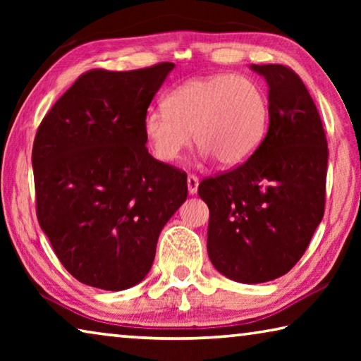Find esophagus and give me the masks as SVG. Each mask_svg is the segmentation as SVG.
I'll use <instances>...</instances> for the list:
<instances>
[{
  "label": "esophagus",
  "instance_id": "1",
  "mask_svg": "<svg viewBox=\"0 0 361 361\" xmlns=\"http://www.w3.org/2000/svg\"><path fill=\"white\" fill-rule=\"evenodd\" d=\"M197 188H199V178L192 173L188 175V191L189 194H195L197 192Z\"/></svg>",
  "mask_w": 361,
  "mask_h": 361
}]
</instances>
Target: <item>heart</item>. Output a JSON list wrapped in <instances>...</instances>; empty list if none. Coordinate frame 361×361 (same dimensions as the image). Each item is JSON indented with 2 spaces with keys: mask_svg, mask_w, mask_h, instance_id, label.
<instances>
[{
  "mask_svg": "<svg viewBox=\"0 0 361 361\" xmlns=\"http://www.w3.org/2000/svg\"><path fill=\"white\" fill-rule=\"evenodd\" d=\"M269 106L261 85L229 73L195 78L145 116V135L157 159L173 162L194 142L218 166L237 167L262 142Z\"/></svg>",
  "mask_w": 361,
  "mask_h": 361,
  "instance_id": "b5f03b06",
  "label": "heart"
}]
</instances>
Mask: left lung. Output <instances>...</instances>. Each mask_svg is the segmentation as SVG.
Segmentation results:
<instances>
[{"label":"left lung","instance_id":"1","mask_svg":"<svg viewBox=\"0 0 361 361\" xmlns=\"http://www.w3.org/2000/svg\"><path fill=\"white\" fill-rule=\"evenodd\" d=\"M269 85V129L245 162L199 183L207 252L231 280L262 283L301 259L325 213L328 143L319 109L290 66L252 65Z\"/></svg>","mask_w":361,"mask_h":361}]
</instances>
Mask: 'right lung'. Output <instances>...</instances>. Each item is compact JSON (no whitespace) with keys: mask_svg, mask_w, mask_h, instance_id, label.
Returning <instances> with one entry per match:
<instances>
[{"mask_svg":"<svg viewBox=\"0 0 361 361\" xmlns=\"http://www.w3.org/2000/svg\"><path fill=\"white\" fill-rule=\"evenodd\" d=\"M173 63L82 73L41 121L32 164L36 216L81 283L130 288L188 195V175L152 157L145 116Z\"/></svg>","mask_w":361,"mask_h":361,"instance_id":"right-lung-1","label":"right lung"}]
</instances>
